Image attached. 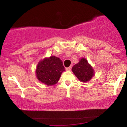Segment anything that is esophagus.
<instances>
[{
    "label": "esophagus",
    "mask_w": 127,
    "mask_h": 127,
    "mask_svg": "<svg viewBox=\"0 0 127 127\" xmlns=\"http://www.w3.org/2000/svg\"><path fill=\"white\" fill-rule=\"evenodd\" d=\"M71 68H72V66H70L69 67H67L65 68V70H66L67 71H70L71 70Z\"/></svg>",
    "instance_id": "34e87169"
}]
</instances>
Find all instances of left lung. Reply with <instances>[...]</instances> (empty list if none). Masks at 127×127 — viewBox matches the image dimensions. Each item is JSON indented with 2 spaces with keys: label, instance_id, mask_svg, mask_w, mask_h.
<instances>
[{
  "label": "left lung",
  "instance_id": "8db88e82",
  "mask_svg": "<svg viewBox=\"0 0 127 127\" xmlns=\"http://www.w3.org/2000/svg\"><path fill=\"white\" fill-rule=\"evenodd\" d=\"M73 73L81 82H88L94 76V68L85 58H82L72 68Z\"/></svg>",
  "mask_w": 127,
  "mask_h": 127
}]
</instances>
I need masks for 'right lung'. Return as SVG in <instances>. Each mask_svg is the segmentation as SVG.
Returning <instances> with one entry per match:
<instances>
[{
  "mask_svg": "<svg viewBox=\"0 0 127 127\" xmlns=\"http://www.w3.org/2000/svg\"><path fill=\"white\" fill-rule=\"evenodd\" d=\"M64 71L62 61L53 55L39 61L36 68V75L40 82L51 86L59 82Z\"/></svg>",
  "mask_w": 127,
  "mask_h": 127,
  "instance_id": "obj_1",
  "label": "right lung"
}]
</instances>
